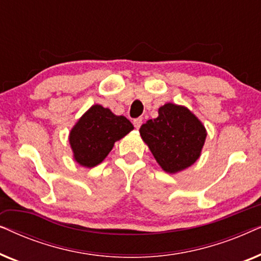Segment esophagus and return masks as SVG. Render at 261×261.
<instances>
[{
	"label": "esophagus",
	"instance_id": "1",
	"mask_svg": "<svg viewBox=\"0 0 261 261\" xmlns=\"http://www.w3.org/2000/svg\"><path fill=\"white\" fill-rule=\"evenodd\" d=\"M133 124H134V127L137 128V129H139V128H140L141 124H142V119H135L133 121Z\"/></svg>",
	"mask_w": 261,
	"mask_h": 261
}]
</instances>
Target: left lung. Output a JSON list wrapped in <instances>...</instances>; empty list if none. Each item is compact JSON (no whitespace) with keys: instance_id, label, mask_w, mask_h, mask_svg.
Masks as SVG:
<instances>
[{"instance_id":"8db88e82","label":"left lung","mask_w":261,"mask_h":261,"mask_svg":"<svg viewBox=\"0 0 261 261\" xmlns=\"http://www.w3.org/2000/svg\"><path fill=\"white\" fill-rule=\"evenodd\" d=\"M142 140L156 163L167 173L180 172L199 156L206 138V129L187 107L166 103L158 109V117L140 127Z\"/></svg>"}]
</instances>
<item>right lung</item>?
Returning a JSON list of instances; mask_svg holds the SVG:
<instances>
[{"label":"right lung","instance_id":"obj_1","mask_svg":"<svg viewBox=\"0 0 261 261\" xmlns=\"http://www.w3.org/2000/svg\"><path fill=\"white\" fill-rule=\"evenodd\" d=\"M133 129L124 116H117L101 105L91 106L70 130L74 162L88 169L95 167L106 159L116 141Z\"/></svg>","mask_w":261,"mask_h":261}]
</instances>
